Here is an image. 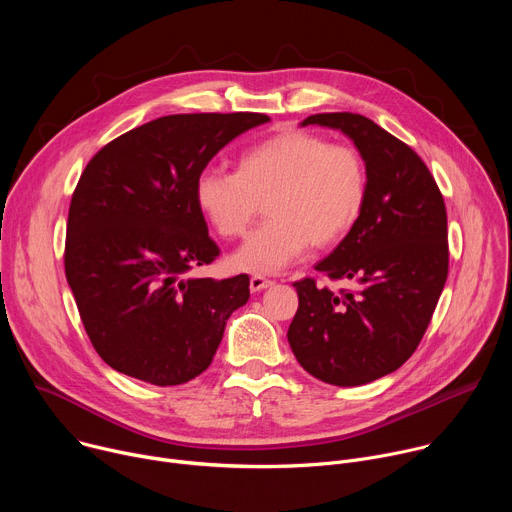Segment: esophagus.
Returning <instances> with one entry per match:
<instances>
[{"mask_svg": "<svg viewBox=\"0 0 512 512\" xmlns=\"http://www.w3.org/2000/svg\"><path fill=\"white\" fill-rule=\"evenodd\" d=\"M269 285H273V281L267 279V277H263V275H253L251 281H249L251 291H261V289H265V287H269Z\"/></svg>", "mask_w": 512, "mask_h": 512, "instance_id": "34e87169", "label": "esophagus"}]
</instances>
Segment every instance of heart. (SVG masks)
Wrapping results in <instances>:
<instances>
[{"label":"heart","instance_id":"obj_1","mask_svg":"<svg viewBox=\"0 0 512 512\" xmlns=\"http://www.w3.org/2000/svg\"><path fill=\"white\" fill-rule=\"evenodd\" d=\"M369 198V170L360 152L310 131H281L239 158L237 172L208 168L194 184V200L223 239L243 237L263 210L269 218L237 251L235 263L277 273L310 247L342 241Z\"/></svg>","mask_w":512,"mask_h":512}]
</instances>
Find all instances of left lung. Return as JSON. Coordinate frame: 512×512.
<instances>
[{
	"label": "left lung",
	"mask_w": 512,
	"mask_h": 512,
	"mask_svg": "<svg viewBox=\"0 0 512 512\" xmlns=\"http://www.w3.org/2000/svg\"><path fill=\"white\" fill-rule=\"evenodd\" d=\"M340 129L369 170V198L356 227L316 265L356 289L334 294L312 277L296 281L298 312L287 340L298 362L336 387L377 381L415 352L448 279L444 196L407 143L356 113L302 121Z\"/></svg>",
	"instance_id": "left-lung-1"
}]
</instances>
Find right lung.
Segmentation results:
<instances>
[{
    "instance_id": "1",
    "label": "right lung",
    "mask_w": 512,
    "mask_h": 512,
    "mask_svg": "<svg viewBox=\"0 0 512 512\" xmlns=\"http://www.w3.org/2000/svg\"><path fill=\"white\" fill-rule=\"evenodd\" d=\"M263 113L166 115L99 150L72 194L64 271L91 344L111 369L158 387L208 369L249 275L182 277L218 257L194 184Z\"/></svg>"
}]
</instances>
